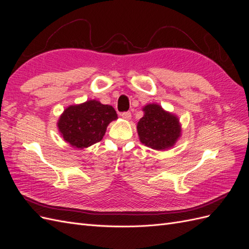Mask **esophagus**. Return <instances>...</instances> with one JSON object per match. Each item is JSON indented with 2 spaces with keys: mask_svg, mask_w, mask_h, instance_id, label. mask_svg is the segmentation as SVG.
<instances>
[{
  "mask_svg": "<svg viewBox=\"0 0 249 249\" xmlns=\"http://www.w3.org/2000/svg\"><path fill=\"white\" fill-rule=\"evenodd\" d=\"M122 117L124 119H125V120H130L131 117H132L131 112H124V113H122Z\"/></svg>",
  "mask_w": 249,
  "mask_h": 249,
  "instance_id": "esophagus-1",
  "label": "esophagus"
}]
</instances>
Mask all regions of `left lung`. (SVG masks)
Wrapping results in <instances>:
<instances>
[{
	"mask_svg": "<svg viewBox=\"0 0 249 249\" xmlns=\"http://www.w3.org/2000/svg\"><path fill=\"white\" fill-rule=\"evenodd\" d=\"M142 111L143 116L137 124L142 144L156 150H166L175 146L182 135L178 117L155 103L145 105Z\"/></svg>",
	"mask_w": 249,
	"mask_h": 249,
	"instance_id": "8db88e82",
	"label": "left lung"
}]
</instances>
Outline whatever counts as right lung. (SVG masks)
I'll list each match as a JSON object with an SVG mask.
<instances>
[{
    "label": "right lung",
    "mask_w": 249,
    "mask_h": 249,
    "mask_svg": "<svg viewBox=\"0 0 249 249\" xmlns=\"http://www.w3.org/2000/svg\"><path fill=\"white\" fill-rule=\"evenodd\" d=\"M117 114L110 105L89 100L71 105L60 115L57 126L61 137L74 148H86L100 142L108 124L116 120Z\"/></svg>",
    "instance_id": "obj_1"
}]
</instances>
